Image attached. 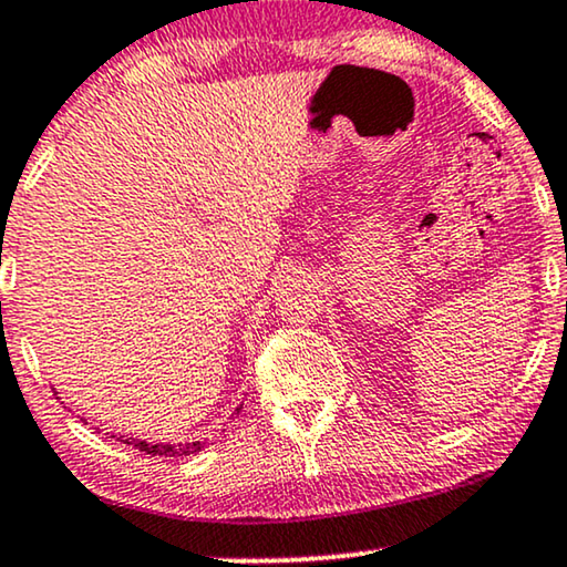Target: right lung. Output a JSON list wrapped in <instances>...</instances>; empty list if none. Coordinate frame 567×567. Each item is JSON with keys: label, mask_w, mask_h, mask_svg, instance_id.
Wrapping results in <instances>:
<instances>
[{"label": "right lung", "mask_w": 567, "mask_h": 567, "mask_svg": "<svg viewBox=\"0 0 567 567\" xmlns=\"http://www.w3.org/2000/svg\"><path fill=\"white\" fill-rule=\"evenodd\" d=\"M121 441L123 444H131L134 449H138V452H144V454H152V456H188V454H196V452H200V449H204V441H193V444H177V446H173V444H146V441H128V439H123L121 436Z\"/></svg>", "instance_id": "1"}]
</instances>
